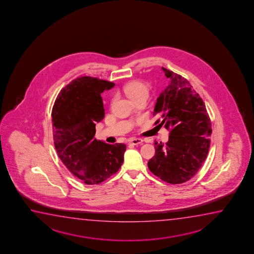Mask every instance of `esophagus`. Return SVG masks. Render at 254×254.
<instances>
[{
    "instance_id": "esophagus-1",
    "label": "esophagus",
    "mask_w": 254,
    "mask_h": 254,
    "mask_svg": "<svg viewBox=\"0 0 254 254\" xmlns=\"http://www.w3.org/2000/svg\"><path fill=\"white\" fill-rule=\"evenodd\" d=\"M142 141H143V140L140 139V138H133V139H131V140L129 141V143H131V144L133 145H138L142 143Z\"/></svg>"
}]
</instances>
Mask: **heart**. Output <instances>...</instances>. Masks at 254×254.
<instances>
[{"instance_id":"b5f03b06","label":"heart","mask_w":254,"mask_h":254,"mask_svg":"<svg viewBox=\"0 0 254 254\" xmlns=\"http://www.w3.org/2000/svg\"><path fill=\"white\" fill-rule=\"evenodd\" d=\"M148 87L144 84L143 82L133 81L128 82L124 87V92H125L131 99L138 98V97H146L148 96Z\"/></svg>"}]
</instances>
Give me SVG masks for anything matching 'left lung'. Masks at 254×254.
Listing matches in <instances>:
<instances>
[{
	"label": "left lung",
	"instance_id": "8db88e82",
	"mask_svg": "<svg viewBox=\"0 0 254 254\" xmlns=\"http://www.w3.org/2000/svg\"><path fill=\"white\" fill-rule=\"evenodd\" d=\"M170 79L156 99L155 124L170 131L164 144L155 141L156 154L148 161L154 175L170 184L191 180L201 167L210 146L211 122L205 104L190 82L180 74L162 67Z\"/></svg>",
	"mask_w": 254,
	"mask_h": 254
}]
</instances>
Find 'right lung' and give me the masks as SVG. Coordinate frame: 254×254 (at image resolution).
I'll return each instance as SVG.
<instances>
[{
	"instance_id": "obj_1",
	"label": "right lung",
	"mask_w": 254,
	"mask_h": 254,
	"mask_svg": "<svg viewBox=\"0 0 254 254\" xmlns=\"http://www.w3.org/2000/svg\"><path fill=\"white\" fill-rule=\"evenodd\" d=\"M113 82L82 76L59 93L52 111L53 134L59 157L86 185H97L115 174L124 161L126 145L95 138L96 123L105 117L101 93Z\"/></svg>"
}]
</instances>
